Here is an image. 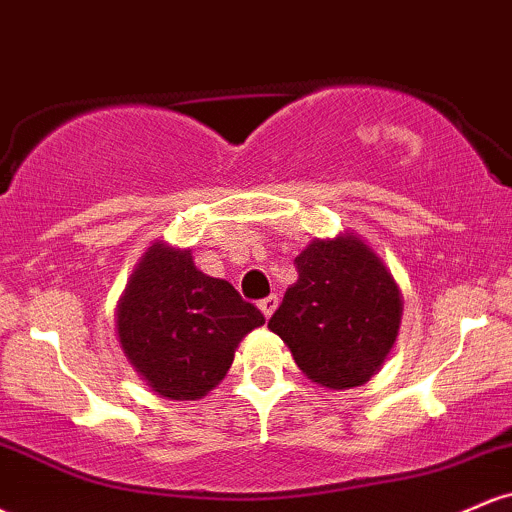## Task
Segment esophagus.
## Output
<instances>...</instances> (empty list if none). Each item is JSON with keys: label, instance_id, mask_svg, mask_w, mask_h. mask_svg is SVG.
<instances>
[{"label": "esophagus", "instance_id": "1", "mask_svg": "<svg viewBox=\"0 0 512 512\" xmlns=\"http://www.w3.org/2000/svg\"><path fill=\"white\" fill-rule=\"evenodd\" d=\"M276 305H279V298H276V296H267V298H262V301H260V310H262V315L267 317V320L272 317Z\"/></svg>", "mask_w": 512, "mask_h": 512}]
</instances>
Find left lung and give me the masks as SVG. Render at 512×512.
<instances>
[{
  "mask_svg": "<svg viewBox=\"0 0 512 512\" xmlns=\"http://www.w3.org/2000/svg\"><path fill=\"white\" fill-rule=\"evenodd\" d=\"M293 264L298 281L269 317V330L313 383L363 385L397 339L402 293L395 279L354 236L313 240Z\"/></svg>",
  "mask_w": 512,
  "mask_h": 512,
  "instance_id": "1",
  "label": "left lung"
}]
</instances>
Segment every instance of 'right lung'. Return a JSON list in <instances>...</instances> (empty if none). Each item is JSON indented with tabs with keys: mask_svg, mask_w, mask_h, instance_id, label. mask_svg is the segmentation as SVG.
Here are the masks:
<instances>
[{
	"mask_svg": "<svg viewBox=\"0 0 512 512\" xmlns=\"http://www.w3.org/2000/svg\"><path fill=\"white\" fill-rule=\"evenodd\" d=\"M264 315L228 281L199 272L190 250L156 243L132 274L117 334L137 373L168 399H199L221 383L240 339Z\"/></svg>",
	"mask_w": 512,
	"mask_h": 512,
	"instance_id": "add662e5",
	"label": "right lung"
}]
</instances>
